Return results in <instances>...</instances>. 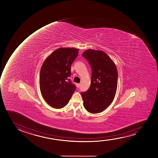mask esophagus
Listing matches in <instances>:
<instances>
[{
  "mask_svg": "<svg viewBox=\"0 0 158 158\" xmlns=\"http://www.w3.org/2000/svg\"><path fill=\"white\" fill-rule=\"evenodd\" d=\"M80 85L79 83H76V86L77 88H79V87H80Z\"/></svg>",
  "mask_w": 158,
  "mask_h": 158,
  "instance_id": "obj_1",
  "label": "esophagus"
}]
</instances>
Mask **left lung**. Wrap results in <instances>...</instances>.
Segmentation results:
<instances>
[{"mask_svg":"<svg viewBox=\"0 0 158 158\" xmlns=\"http://www.w3.org/2000/svg\"><path fill=\"white\" fill-rule=\"evenodd\" d=\"M92 70L90 86L81 92L85 108L91 114L103 111L111 104L117 91L118 71L114 61L106 53L88 49L82 53Z\"/></svg>","mask_w":158,"mask_h":158,"instance_id":"obj_1","label":"left lung"}]
</instances>
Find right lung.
I'll use <instances>...</instances> for the list:
<instances>
[{
    "mask_svg": "<svg viewBox=\"0 0 158 158\" xmlns=\"http://www.w3.org/2000/svg\"><path fill=\"white\" fill-rule=\"evenodd\" d=\"M79 49L60 48L48 56L41 66L39 85L41 95L50 106L61 109L69 102L76 85L68 77L71 65L78 55Z\"/></svg>",
    "mask_w": 158,
    "mask_h": 158,
    "instance_id": "add662e5",
    "label": "right lung"
}]
</instances>
